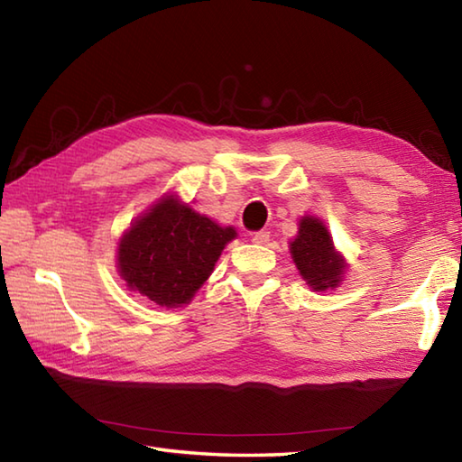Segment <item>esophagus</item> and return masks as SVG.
<instances>
[{
  "mask_svg": "<svg viewBox=\"0 0 462 462\" xmlns=\"http://www.w3.org/2000/svg\"><path fill=\"white\" fill-rule=\"evenodd\" d=\"M254 244H268L270 242V232L268 230H260L252 236Z\"/></svg>",
  "mask_w": 462,
  "mask_h": 462,
  "instance_id": "esophagus-1",
  "label": "esophagus"
}]
</instances>
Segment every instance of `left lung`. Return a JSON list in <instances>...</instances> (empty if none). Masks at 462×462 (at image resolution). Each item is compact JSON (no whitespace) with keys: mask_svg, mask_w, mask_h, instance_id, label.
<instances>
[{"mask_svg":"<svg viewBox=\"0 0 462 462\" xmlns=\"http://www.w3.org/2000/svg\"><path fill=\"white\" fill-rule=\"evenodd\" d=\"M290 252L300 276L306 280L310 288L326 291L341 283L346 273V260L336 252L326 224L316 216H303L300 220L298 236L290 242Z\"/></svg>","mask_w":462,"mask_h":462,"instance_id":"left-lung-1","label":"left lung"}]
</instances>
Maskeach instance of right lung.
Listing matches in <instances>:
<instances>
[{
    "label": "right lung",
    "instance_id": "1",
    "mask_svg": "<svg viewBox=\"0 0 462 462\" xmlns=\"http://www.w3.org/2000/svg\"><path fill=\"white\" fill-rule=\"evenodd\" d=\"M234 238L232 226L216 224L169 194L123 234L116 268L126 286L156 306L180 308L208 280Z\"/></svg>",
    "mask_w": 462,
    "mask_h": 462
}]
</instances>
